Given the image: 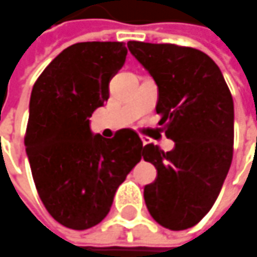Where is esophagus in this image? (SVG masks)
<instances>
[{
	"mask_svg": "<svg viewBox=\"0 0 257 257\" xmlns=\"http://www.w3.org/2000/svg\"><path fill=\"white\" fill-rule=\"evenodd\" d=\"M141 141H142V145L145 146L149 144V138H146V137H141Z\"/></svg>",
	"mask_w": 257,
	"mask_h": 257,
	"instance_id": "1",
	"label": "esophagus"
}]
</instances>
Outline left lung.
<instances>
[{
	"mask_svg": "<svg viewBox=\"0 0 257 257\" xmlns=\"http://www.w3.org/2000/svg\"><path fill=\"white\" fill-rule=\"evenodd\" d=\"M128 49L158 86L156 112L166 137L164 152L148 144L142 158L158 175L144 189L146 208L171 230L195 226L213 206L233 156V99L220 69L199 49L129 41Z\"/></svg>",
	"mask_w": 257,
	"mask_h": 257,
	"instance_id": "8db88e82",
	"label": "left lung"
}]
</instances>
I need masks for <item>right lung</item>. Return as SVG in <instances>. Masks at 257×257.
Instances as JSON below:
<instances>
[{
    "mask_svg": "<svg viewBox=\"0 0 257 257\" xmlns=\"http://www.w3.org/2000/svg\"><path fill=\"white\" fill-rule=\"evenodd\" d=\"M126 54L123 42H78L54 58L32 88L25 137L32 178L49 215L69 229L98 225L142 158L135 131L108 139L89 126Z\"/></svg>",
    "mask_w": 257,
    "mask_h": 257,
    "instance_id": "1",
    "label": "right lung"
}]
</instances>
